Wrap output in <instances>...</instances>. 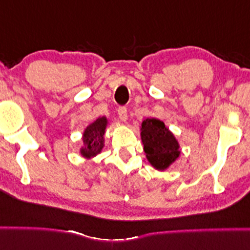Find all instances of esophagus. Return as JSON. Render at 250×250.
I'll use <instances>...</instances> for the list:
<instances>
[{
	"label": "esophagus",
	"instance_id": "esophagus-1",
	"mask_svg": "<svg viewBox=\"0 0 250 250\" xmlns=\"http://www.w3.org/2000/svg\"><path fill=\"white\" fill-rule=\"evenodd\" d=\"M117 113H119V117H120V120H121V121H123V122L127 121V117H128L127 108L120 107L119 110H117Z\"/></svg>",
	"mask_w": 250,
	"mask_h": 250
}]
</instances>
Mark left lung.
<instances>
[{"mask_svg":"<svg viewBox=\"0 0 250 250\" xmlns=\"http://www.w3.org/2000/svg\"><path fill=\"white\" fill-rule=\"evenodd\" d=\"M143 150L151 167L166 170L180 157V142L161 120L146 117L140 125Z\"/></svg>","mask_w":250,"mask_h":250,"instance_id":"left-lung-1","label":"left lung"}]
</instances>
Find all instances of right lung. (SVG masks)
Masks as SVG:
<instances>
[{
	"instance_id": "1",
	"label": "right lung",
	"mask_w": 250,
	"mask_h": 250,
	"mask_svg": "<svg viewBox=\"0 0 250 250\" xmlns=\"http://www.w3.org/2000/svg\"><path fill=\"white\" fill-rule=\"evenodd\" d=\"M108 125V117L100 116L85 127L82 134V146L80 148V155L82 157L91 160L101 154L104 148V135Z\"/></svg>"
}]
</instances>
